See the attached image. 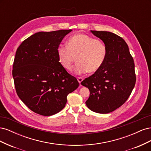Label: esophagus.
<instances>
[{
    "label": "esophagus",
    "instance_id": "obj_1",
    "mask_svg": "<svg viewBox=\"0 0 151 151\" xmlns=\"http://www.w3.org/2000/svg\"><path fill=\"white\" fill-rule=\"evenodd\" d=\"M77 81H78V82L79 83V84H81V83L82 81H83V77H77Z\"/></svg>",
    "mask_w": 151,
    "mask_h": 151
}]
</instances>
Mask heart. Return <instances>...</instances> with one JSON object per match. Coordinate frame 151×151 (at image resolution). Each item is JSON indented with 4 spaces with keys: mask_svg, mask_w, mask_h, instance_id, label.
Returning <instances> with one entry per match:
<instances>
[{
    "mask_svg": "<svg viewBox=\"0 0 151 151\" xmlns=\"http://www.w3.org/2000/svg\"><path fill=\"white\" fill-rule=\"evenodd\" d=\"M57 53L59 62L67 70L72 69L77 57L75 72L81 74L98 71L106 57L107 48L101 41L78 33L68 38L67 45H59Z\"/></svg>",
    "mask_w": 151,
    "mask_h": 151,
    "instance_id": "obj_1",
    "label": "heart"
}]
</instances>
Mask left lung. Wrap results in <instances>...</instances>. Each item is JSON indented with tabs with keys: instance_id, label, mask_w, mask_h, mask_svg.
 <instances>
[{
	"instance_id": "8db88e82",
	"label": "left lung",
	"mask_w": 151,
	"mask_h": 151,
	"mask_svg": "<svg viewBox=\"0 0 151 151\" xmlns=\"http://www.w3.org/2000/svg\"><path fill=\"white\" fill-rule=\"evenodd\" d=\"M91 32L104 42L107 55L101 68L81 84L90 91L87 106L94 112L108 113L120 107L131 94L136 82L135 64L120 36L108 31Z\"/></svg>"
}]
</instances>
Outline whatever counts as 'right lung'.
<instances>
[{
	"mask_svg": "<svg viewBox=\"0 0 151 151\" xmlns=\"http://www.w3.org/2000/svg\"><path fill=\"white\" fill-rule=\"evenodd\" d=\"M72 29L38 32L17 49L12 76L18 96L31 111L55 115L65 107L67 95L79 84L58 61L57 49Z\"/></svg>",
	"mask_w": 151,
	"mask_h": 151,
	"instance_id": "right-lung-1",
	"label": "right lung"
}]
</instances>
